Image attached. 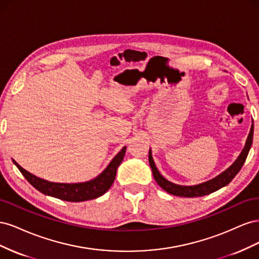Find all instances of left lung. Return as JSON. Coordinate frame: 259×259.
<instances>
[{
    "label": "left lung",
    "instance_id": "left-lung-1",
    "mask_svg": "<svg viewBox=\"0 0 259 259\" xmlns=\"http://www.w3.org/2000/svg\"><path fill=\"white\" fill-rule=\"evenodd\" d=\"M253 133H254V124H252V127H250L248 137L246 139L245 147L243 148V150L239 155V158L236 160V162H234L228 169H226L224 173H222L221 175H218L213 179L208 180V182L197 185V186H179L168 182V180H166L159 173L158 168L155 167V164L153 162L152 155H151V151L149 150V163H150L155 182L158 183V185L162 188L163 190H165L166 192L173 195H177V197H185V198L203 197V195H206L211 192L217 191L218 189H221V188L228 185L242 168L243 164H244L246 160V156L248 154L250 146H252V143H253Z\"/></svg>",
    "mask_w": 259,
    "mask_h": 259
}]
</instances>
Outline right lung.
Wrapping results in <instances>:
<instances>
[{"label": "right lung", "mask_w": 259, "mask_h": 259, "mask_svg": "<svg viewBox=\"0 0 259 259\" xmlns=\"http://www.w3.org/2000/svg\"><path fill=\"white\" fill-rule=\"evenodd\" d=\"M125 150H126V147H124L114 156V159L110 162L108 167L98 177L81 184L51 183L29 173L26 169H23L17 162L14 161V163L16 164L21 174L26 177L28 182L40 192L68 202H82L96 199L109 190V188L114 182L116 168L124 158Z\"/></svg>", "instance_id": "right-lung-1"}]
</instances>
